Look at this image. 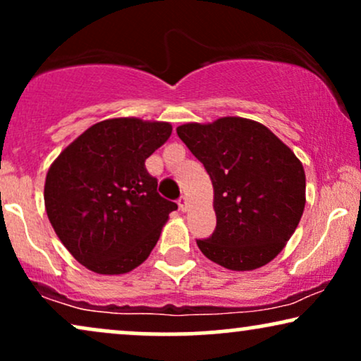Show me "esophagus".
Masks as SVG:
<instances>
[{
    "mask_svg": "<svg viewBox=\"0 0 361 361\" xmlns=\"http://www.w3.org/2000/svg\"><path fill=\"white\" fill-rule=\"evenodd\" d=\"M178 207H180L181 212H186V209H188V198H186L185 195H181L180 198H178Z\"/></svg>",
    "mask_w": 361,
    "mask_h": 361,
    "instance_id": "1",
    "label": "esophagus"
}]
</instances>
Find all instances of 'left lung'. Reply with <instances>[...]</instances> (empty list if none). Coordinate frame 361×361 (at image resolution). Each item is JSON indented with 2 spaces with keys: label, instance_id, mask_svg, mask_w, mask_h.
<instances>
[{
  "label": "left lung",
  "instance_id": "1",
  "mask_svg": "<svg viewBox=\"0 0 361 361\" xmlns=\"http://www.w3.org/2000/svg\"><path fill=\"white\" fill-rule=\"evenodd\" d=\"M203 163L214 190L216 228L196 240L204 257L228 270L263 267L281 252L305 208V171L267 126L246 118L176 128Z\"/></svg>",
  "mask_w": 361,
  "mask_h": 361
}]
</instances>
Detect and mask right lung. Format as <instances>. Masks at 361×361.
I'll use <instances>...</instances> for the list:
<instances>
[{
  "label": "right lung",
  "mask_w": 361,
  "mask_h": 361,
  "mask_svg": "<svg viewBox=\"0 0 361 361\" xmlns=\"http://www.w3.org/2000/svg\"><path fill=\"white\" fill-rule=\"evenodd\" d=\"M170 135V123L104 120L49 166L48 218L68 252L88 270L120 275L149 257L178 204L158 193V180L145 161Z\"/></svg>",
  "instance_id": "obj_1"
}]
</instances>
